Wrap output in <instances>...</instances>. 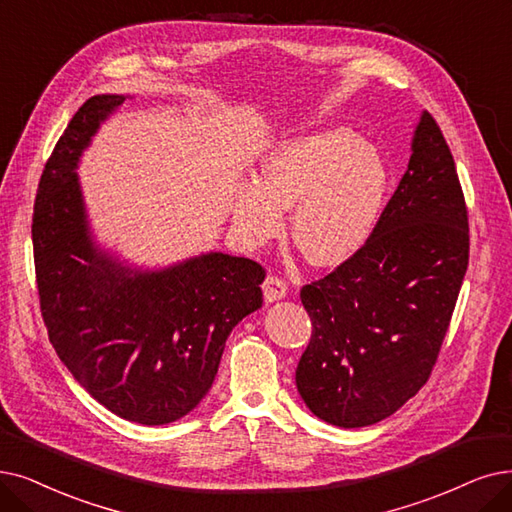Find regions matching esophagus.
I'll return each mask as SVG.
<instances>
[{"instance_id":"esophagus-1","label":"esophagus","mask_w":512,"mask_h":512,"mask_svg":"<svg viewBox=\"0 0 512 512\" xmlns=\"http://www.w3.org/2000/svg\"><path fill=\"white\" fill-rule=\"evenodd\" d=\"M262 292H264V300L277 302V300L288 296V283H285L279 277H275V275H269L262 283Z\"/></svg>"}]
</instances>
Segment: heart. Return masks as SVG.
Returning a JSON list of instances; mask_svg holds the SVG:
<instances>
[{"mask_svg": "<svg viewBox=\"0 0 512 512\" xmlns=\"http://www.w3.org/2000/svg\"><path fill=\"white\" fill-rule=\"evenodd\" d=\"M388 193L382 155L349 128L288 136L267 151L260 176H243L231 218L239 239L260 248L285 229L313 267H338L374 235Z\"/></svg>", "mask_w": 512, "mask_h": 512, "instance_id": "b5f03b06", "label": "heart"}]
</instances>
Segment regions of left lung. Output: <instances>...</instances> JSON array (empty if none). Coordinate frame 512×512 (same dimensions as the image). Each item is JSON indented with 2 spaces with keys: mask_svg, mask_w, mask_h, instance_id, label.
Wrapping results in <instances>:
<instances>
[{
  "mask_svg": "<svg viewBox=\"0 0 512 512\" xmlns=\"http://www.w3.org/2000/svg\"><path fill=\"white\" fill-rule=\"evenodd\" d=\"M468 267V216L437 121L420 115L412 157L363 248L300 300L313 334L296 367L309 410L342 428L376 424L433 372Z\"/></svg>",
  "mask_w": 512,
  "mask_h": 512,
  "instance_id": "left-lung-1",
  "label": "left lung"
}]
</instances>
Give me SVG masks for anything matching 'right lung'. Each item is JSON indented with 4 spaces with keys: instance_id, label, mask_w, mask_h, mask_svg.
Listing matches in <instances>:
<instances>
[{
    "instance_id": "obj_1",
    "label": "right lung",
    "mask_w": 512,
    "mask_h": 512,
    "mask_svg": "<svg viewBox=\"0 0 512 512\" xmlns=\"http://www.w3.org/2000/svg\"><path fill=\"white\" fill-rule=\"evenodd\" d=\"M126 98L92 96L56 142L33 208L35 275L50 342L73 378L115 416L159 426L208 395L233 327L262 306L264 269L222 252L138 269L100 248L77 166Z\"/></svg>"
}]
</instances>
